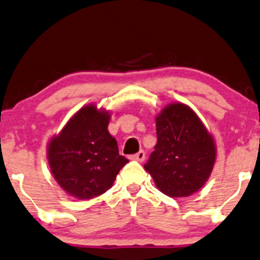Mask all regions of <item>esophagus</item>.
<instances>
[{"instance_id":"1","label":"esophagus","mask_w":260,"mask_h":260,"mask_svg":"<svg viewBox=\"0 0 260 260\" xmlns=\"http://www.w3.org/2000/svg\"><path fill=\"white\" fill-rule=\"evenodd\" d=\"M145 158H146V154H145V152H143V150H140V152L136 153V154L131 155V159L137 160V161H143Z\"/></svg>"}]
</instances>
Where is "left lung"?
Masks as SVG:
<instances>
[{"instance_id":"left-lung-1","label":"left lung","mask_w":260,"mask_h":260,"mask_svg":"<svg viewBox=\"0 0 260 260\" xmlns=\"http://www.w3.org/2000/svg\"><path fill=\"white\" fill-rule=\"evenodd\" d=\"M155 123L158 141L145 169L168 197H189L203 187L213 169L212 136L183 104L166 106Z\"/></svg>"}]
</instances>
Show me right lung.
<instances>
[{
  "mask_svg": "<svg viewBox=\"0 0 260 260\" xmlns=\"http://www.w3.org/2000/svg\"><path fill=\"white\" fill-rule=\"evenodd\" d=\"M110 118L108 112L85 106L49 142L52 174L71 197L88 200L104 194L129 162L119 154L117 140L108 133Z\"/></svg>",
  "mask_w": 260,
  "mask_h": 260,
  "instance_id": "obj_1",
  "label": "right lung"
}]
</instances>
